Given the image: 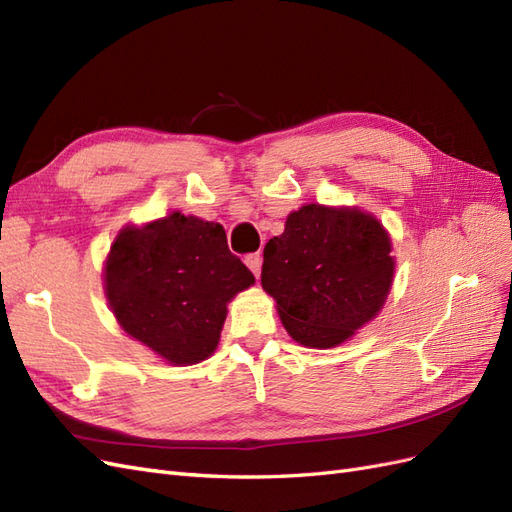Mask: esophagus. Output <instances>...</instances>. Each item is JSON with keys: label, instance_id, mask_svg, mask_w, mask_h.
I'll return each mask as SVG.
<instances>
[{"label": "esophagus", "instance_id": "1", "mask_svg": "<svg viewBox=\"0 0 512 512\" xmlns=\"http://www.w3.org/2000/svg\"><path fill=\"white\" fill-rule=\"evenodd\" d=\"M245 265L252 269V273L258 277L260 275V267H262V256L260 254H247L245 256Z\"/></svg>", "mask_w": 512, "mask_h": 512}]
</instances>
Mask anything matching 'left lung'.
Masks as SVG:
<instances>
[{"label": "left lung", "instance_id": "8db88e82", "mask_svg": "<svg viewBox=\"0 0 512 512\" xmlns=\"http://www.w3.org/2000/svg\"><path fill=\"white\" fill-rule=\"evenodd\" d=\"M393 269L391 241L376 218L305 205L265 245L260 282L299 344L333 348L380 312Z\"/></svg>", "mask_w": 512, "mask_h": 512}]
</instances>
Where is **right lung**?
<instances>
[{
	"mask_svg": "<svg viewBox=\"0 0 512 512\" xmlns=\"http://www.w3.org/2000/svg\"><path fill=\"white\" fill-rule=\"evenodd\" d=\"M104 280L123 331L170 363L192 365L218 346L226 303L254 275L228 250L220 224L170 213L119 232Z\"/></svg>",
	"mask_w": 512,
	"mask_h": 512,
	"instance_id": "obj_1",
	"label": "right lung"
}]
</instances>
